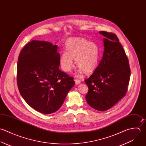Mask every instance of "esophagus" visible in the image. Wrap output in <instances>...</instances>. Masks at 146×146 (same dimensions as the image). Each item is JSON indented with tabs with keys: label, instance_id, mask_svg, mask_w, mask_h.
<instances>
[{
	"label": "esophagus",
	"instance_id": "34e87169",
	"mask_svg": "<svg viewBox=\"0 0 146 146\" xmlns=\"http://www.w3.org/2000/svg\"><path fill=\"white\" fill-rule=\"evenodd\" d=\"M74 80H75V84H80V82H81L80 80H79V79H75Z\"/></svg>",
	"mask_w": 146,
	"mask_h": 146
}]
</instances>
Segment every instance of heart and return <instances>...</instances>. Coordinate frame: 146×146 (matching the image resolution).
I'll return each mask as SVG.
<instances>
[{
	"instance_id": "heart-1",
	"label": "heart",
	"mask_w": 146,
	"mask_h": 146,
	"mask_svg": "<svg viewBox=\"0 0 146 146\" xmlns=\"http://www.w3.org/2000/svg\"><path fill=\"white\" fill-rule=\"evenodd\" d=\"M66 52L61 54L60 65L62 70L70 72L74 67V61L79 66L78 73L84 71L87 74L93 73L98 66L100 50L96 42H91L82 37H71L65 43Z\"/></svg>"
}]
</instances>
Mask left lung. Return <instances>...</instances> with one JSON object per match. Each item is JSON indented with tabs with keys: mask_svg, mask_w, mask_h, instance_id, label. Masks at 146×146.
<instances>
[{
	"mask_svg": "<svg viewBox=\"0 0 146 146\" xmlns=\"http://www.w3.org/2000/svg\"><path fill=\"white\" fill-rule=\"evenodd\" d=\"M99 33L105 37L104 51L97 69L85 80L88 87L86 99L92 108L105 111L125 96L130 81V68L117 36L105 31Z\"/></svg>",
	"mask_w": 146,
	"mask_h": 146,
	"instance_id": "8db88e82",
	"label": "left lung"
}]
</instances>
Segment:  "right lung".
<instances>
[{"label":"right lung","mask_w":146,"mask_h":146,"mask_svg":"<svg viewBox=\"0 0 146 146\" xmlns=\"http://www.w3.org/2000/svg\"><path fill=\"white\" fill-rule=\"evenodd\" d=\"M58 46L33 40L21 51L17 62L19 92L35 110L46 114L57 111L75 84L74 78L59 69Z\"/></svg>","instance_id":"right-lung-1"}]
</instances>
